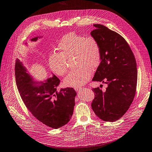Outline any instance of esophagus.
Returning a JSON list of instances; mask_svg holds the SVG:
<instances>
[{
  "label": "esophagus",
  "mask_w": 152,
  "mask_h": 152,
  "mask_svg": "<svg viewBox=\"0 0 152 152\" xmlns=\"http://www.w3.org/2000/svg\"><path fill=\"white\" fill-rule=\"evenodd\" d=\"M75 90L77 92L79 93L80 92H81V91L83 90V88L82 87H77V88H75Z\"/></svg>",
  "instance_id": "esophagus-1"
}]
</instances>
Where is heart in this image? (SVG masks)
<instances>
[{
    "instance_id": "heart-1",
    "label": "heart",
    "mask_w": 152,
    "mask_h": 152,
    "mask_svg": "<svg viewBox=\"0 0 152 152\" xmlns=\"http://www.w3.org/2000/svg\"><path fill=\"white\" fill-rule=\"evenodd\" d=\"M59 53L49 56V64L53 72L62 76L68 71L66 59L75 57L79 68L71 72L65 79L66 86L79 87L84 85L92 75L102 59V49L94 37H86L75 33H69L62 37L58 43Z\"/></svg>"
}]
</instances>
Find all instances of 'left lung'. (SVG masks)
<instances>
[{
    "label": "left lung",
    "mask_w": 152,
    "mask_h": 152,
    "mask_svg": "<svg viewBox=\"0 0 152 152\" xmlns=\"http://www.w3.org/2000/svg\"><path fill=\"white\" fill-rule=\"evenodd\" d=\"M91 36L102 49V59L92 79L107 84L105 92L99 87L95 93L92 108L106 122L122 117L132 103L136 94L137 71L134 56L126 40L102 24H94Z\"/></svg>",
    "instance_id": "8db88e82"
}]
</instances>
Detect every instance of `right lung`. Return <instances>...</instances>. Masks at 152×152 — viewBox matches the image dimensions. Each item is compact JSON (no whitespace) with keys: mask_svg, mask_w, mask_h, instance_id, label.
<instances>
[{"mask_svg":"<svg viewBox=\"0 0 152 152\" xmlns=\"http://www.w3.org/2000/svg\"><path fill=\"white\" fill-rule=\"evenodd\" d=\"M42 37H36L30 41L37 42ZM52 74L51 77L37 81L21 60L16 58V83L24 103L39 122L57 129L66 125L72 118L77 94L73 88L69 87L60 88L58 92L60 79Z\"/></svg>","mask_w":152,"mask_h":152,"instance_id":"add662e5","label":"right lung"}]
</instances>
